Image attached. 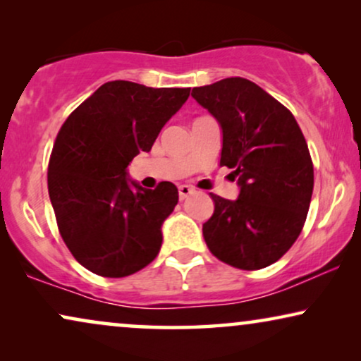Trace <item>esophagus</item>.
I'll return each mask as SVG.
<instances>
[{"label": "esophagus", "mask_w": 361, "mask_h": 361, "mask_svg": "<svg viewBox=\"0 0 361 361\" xmlns=\"http://www.w3.org/2000/svg\"><path fill=\"white\" fill-rule=\"evenodd\" d=\"M192 194H194V189H192L190 185H185V184L179 185V199L180 200H185L187 197L192 195Z\"/></svg>", "instance_id": "obj_1"}]
</instances>
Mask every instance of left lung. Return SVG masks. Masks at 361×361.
<instances>
[{
	"label": "left lung",
	"instance_id": "1",
	"mask_svg": "<svg viewBox=\"0 0 361 361\" xmlns=\"http://www.w3.org/2000/svg\"><path fill=\"white\" fill-rule=\"evenodd\" d=\"M192 97L220 125V166L233 169L240 187L235 200L210 194L215 210L202 226L205 243L235 268H266L293 246L307 216V142L293 113L246 78L195 87Z\"/></svg>",
	"mask_w": 361,
	"mask_h": 361
}]
</instances>
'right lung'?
<instances>
[{
    "label": "right lung",
    "instance_id": "obj_1",
    "mask_svg": "<svg viewBox=\"0 0 361 361\" xmlns=\"http://www.w3.org/2000/svg\"><path fill=\"white\" fill-rule=\"evenodd\" d=\"M190 88H151L113 80L72 111L59 131L47 187L59 231L78 263L105 278H125L151 263L162 245V224L179 192L131 180L128 166L149 152L162 128L187 102Z\"/></svg>",
    "mask_w": 361,
    "mask_h": 361
}]
</instances>
